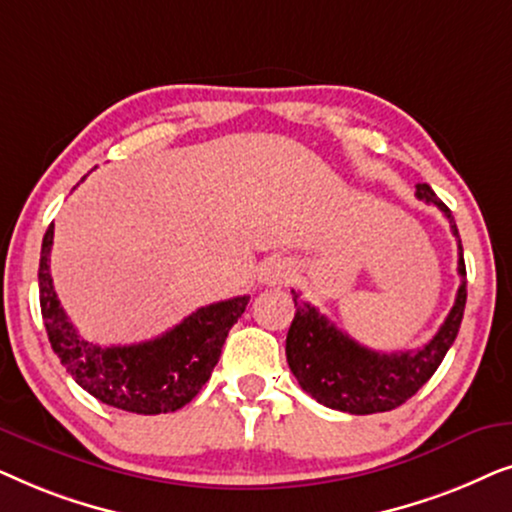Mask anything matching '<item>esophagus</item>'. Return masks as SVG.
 Listing matches in <instances>:
<instances>
[{"label": "esophagus", "mask_w": 512, "mask_h": 512, "mask_svg": "<svg viewBox=\"0 0 512 512\" xmlns=\"http://www.w3.org/2000/svg\"><path fill=\"white\" fill-rule=\"evenodd\" d=\"M293 275V268L289 261L284 258H268L258 270V282L268 284V286H279V284H289V279Z\"/></svg>", "instance_id": "34e87169"}]
</instances>
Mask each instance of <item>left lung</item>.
Segmentation results:
<instances>
[{
    "instance_id": "left-lung-1",
    "label": "left lung",
    "mask_w": 512,
    "mask_h": 512,
    "mask_svg": "<svg viewBox=\"0 0 512 512\" xmlns=\"http://www.w3.org/2000/svg\"><path fill=\"white\" fill-rule=\"evenodd\" d=\"M415 195L424 202H433L447 216L457 237V270L461 277L457 300L443 326L424 347L417 352L382 354L359 345L319 314L317 307L305 303L298 291H291L296 317L286 335V361L303 391L326 408L349 415H373L398 408L429 382L457 338L466 307V265L459 230L450 209L436 198L429 184H417Z\"/></svg>"
}]
</instances>
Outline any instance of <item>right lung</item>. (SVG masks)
Segmentation results:
<instances>
[{"mask_svg":"<svg viewBox=\"0 0 512 512\" xmlns=\"http://www.w3.org/2000/svg\"><path fill=\"white\" fill-rule=\"evenodd\" d=\"M53 223L41 242L39 303L53 352L76 384L111 408L160 415L191 403L219 363L228 331L247 310L249 296L200 307L158 338L102 347L83 340L62 310L51 277Z\"/></svg>","mask_w":512,"mask_h":512,"instance_id":"1","label":"right lung"}]
</instances>
